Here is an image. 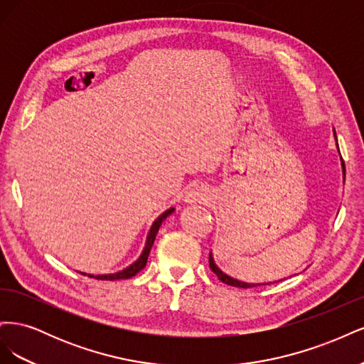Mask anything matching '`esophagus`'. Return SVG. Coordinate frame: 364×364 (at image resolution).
I'll return each mask as SVG.
<instances>
[{
  "label": "esophagus",
  "instance_id": "1",
  "mask_svg": "<svg viewBox=\"0 0 364 364\" xmlns=\"http://www.w3.org/2000/svg\"><path fill=\"white\" fill-rule=\"evenodd\" d=\"M211 199V194L205 188V186H194L185 196V203H206Z\"/></svg>",
  "mask_w": 364,
  "mask_h": 364
}]
</instances>
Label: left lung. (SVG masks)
Returning a JSON list of instances; mask_svg holds the SVG:
<instances>
[{
    "label": "left lung",
    "mask_w": 364,
    "mask_h": 364,
    "mask_svg": "<svg viewBox=\"0 0 364 364\" xmlns=\"http://www.w3.org/2000/svg\"><path fill=\"white\" fill-rule=\"evenodd\" d=\"M333 132H334V139H336V146H337V150H338V142H337V135H336V130L333 127ZM340 153V151H338ZM341 159V158H340ZM341 173H343V183H345V162L343 159H341ZM209 267H211V270L217 274L218 279L228 284V285H232V287H240V289H252V287H258V285H269V284H273V282H279V281H273V282H245V281H240L237 278H232L229 277L228 273H225L222 269H220L215 261H214V257H213V252H209Z\"/></svg>",
    "instance_id": "1"
}]
</instances>
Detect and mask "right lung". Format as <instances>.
<instances>
[{
	"label": "right lung",
	"mask_w": 364,
	"mask_h": 364,
	"mask_svg": "<svg viewBox=\"0 0 364 364\" xmlns=\"http://www.w3.org/2000/svg\"><path fill=\"white\" fill-rule=\"evenodd\" d=\"M174 213V208H168L167 211H164L155 222L151 223L149 232H147V237H146V243H144V247H142L141 250V255L136 258V261H134L130 264V266H127L126 269L123 270H118L115 273H106V274H87L85 272H80L82 274H87V277L91 278H95V279H102V281H117V279H129L132 277H135V274L146 267L147 264V259H149V255H150V250H151V246L153 243H155V238H156V234L158 230L162 225V222L165 218H167L170 214Z\"/></svg>",
	"instance_id": "add662e5"
}]
</instances>
